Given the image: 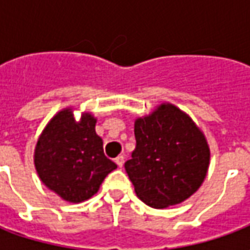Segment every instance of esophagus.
<instances>
[{"instance_id":"obj_1","label":"esophagus","mask_w":250,"mask_h":250,"mask_svg":"<svg viewBox=\"0 0 250 250\" xmlns=\"http://www.w3.org/2000/svg\"><path fill=\"white\" fill-rule=\"evenodd\" d=\"M115 162H116V165H118L119 167H123V165H125V157H123V155H119V157L115 159Z\"/></svg>"}]
</instances>
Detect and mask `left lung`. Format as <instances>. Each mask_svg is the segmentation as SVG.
<instances>
[{
  "mask_svg": "<svg viewBox=\"0 0 250 250\" xmlns=\"http://www.w3.org/2000/svg\"><path fill=\"white\" fill-rule=\"evenodd\" d=\"M136 148L125 171L138 198L154 209H166L191 197L206 178L210 148L193 119L171 103L136 118Z\"/></svg>",
  "mask_w": 250,
  "mask_h": 250,
  "instance_id": "1",
  "label": "left lung"
}]
</instances>
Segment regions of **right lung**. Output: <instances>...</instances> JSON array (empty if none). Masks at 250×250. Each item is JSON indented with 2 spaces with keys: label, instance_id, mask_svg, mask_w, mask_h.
<instances>
[{
  "label": "right lung",
  "instance_id": "add662e5",
  "mask_svg": "<svg viewBox=\"0 0 250 250\" xmlns=\"http://www.w3.org/2000/svg\"><path fill=\"white\" fill-rule=\"evenodd\" d=\"M96 122L91 112H83L76 120L72 107H66L48 122L36 143L33 159L39 178L66 202L91 198L116 168L104 155Z\"/></svg>",
  "mask_w": 250,
  "mask_h": 250
}]
</instances>
